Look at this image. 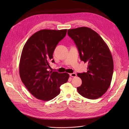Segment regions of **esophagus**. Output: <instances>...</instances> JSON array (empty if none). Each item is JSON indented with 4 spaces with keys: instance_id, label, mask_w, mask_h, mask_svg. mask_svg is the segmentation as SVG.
I'll use <instances>...</instances> for the list:
<instances>
[{
    "instance_id": "1",
    "label": "esophagus",
    "mask_w": 129,
    "mask_h": 129,
    "mask_svg": "<svg viewBox=\"0 0 129 129\" xmlns=\"http://www.w3.org/2000/svg\"><path fill=\"white\" fill-rule=\"evenodd\" d=\"M70 76H71V77H76V73H71V74H70Z\"/></svg>"
}]
</instances>
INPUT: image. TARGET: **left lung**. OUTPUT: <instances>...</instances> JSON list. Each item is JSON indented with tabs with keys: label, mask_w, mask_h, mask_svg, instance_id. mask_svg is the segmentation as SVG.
Wrapping results in <instances>:
<instances>
[{
	"label": "left lung",
	"mask_w": 129,
	"mask_h": 129,
	"mask_svg": "<svg viewBox=\"0 0 129 129\" xmlns=\"http://www.w3.org/2000/svg\"><path fill=\"white\" fill-rule=\"evenodd\" d=\"M68 35L76 44L80 59L88 64L87 72L78 73L82 84L77 88L83 97L96 99L110 87L113 61L107 44L98 34L88 27L69 29Z\"/></svg>",
	"instance_id": "obj_1"
}]
</instances>
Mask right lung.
I'll return each mask as SVG.
<instances>
[{
	"label": "right lung",
	"instance_id": "obj_1",
	"mask_svg": "<svg viewBox=\"0 0 129 129\" xmlns=\"http://www.w3.org/2000/svg\"><path fill=\"white\" fill-rule=\"evenodd\" d=\"M67 29H43L30 37L24 44L19 63L21 81L28 91L38 99L49 101L60 93V86L68 81L66 73L48 71L53 54Z\"/></svg>",
	"mask_w": 129,
	"mask_h": 129
}]
</instances>
